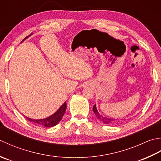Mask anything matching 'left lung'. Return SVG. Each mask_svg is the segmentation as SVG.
Instances as JSON below:
<instances>
[{"label":"left lung","mask_w":161,"mask_h":161,"mask_svg":"<svg viewBox=\"0 0 161 161\" xmlns=\"http://www.w3.org/2000/svg\"><path fill=\"white\" fill-rule=\"evenodd\" d=\"M93 111L94 113L95 114V115L97 116V117L98 118V119H99L100 120L102 121V122L104 123V124H113L114 122V119H110V118H107V117H103L102 115H101V114H99V113H98V111L97 110V107H96V105H94V106H93Z\"/></svg>","instance_id":"left-lung-1"}]
</instances>
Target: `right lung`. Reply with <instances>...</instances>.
<instances>
[{
    "instance_id": "right-lung-1",
    "label": "right lung",
    "mask_w": 161,
    "mask_h": 161,
    "mask_svg": "<svg viewBox=\"0 0 161 161\" xmlns=\"http://www.w3.org/2000/svg\"><path fill=\"white\" fill-rule=\"evenodd\" d=\"M28 37V36H27L25 38H27ZM66 109H67V103L66 102H64L63 105H62V106L58 110L56 113H55L53 115L46 118V119H32L28 117H25V118L28 121H30L31 122L37 124V125L44 126L45 127H52V126H54L55 125H56V124L62 119V118L63 117Z\"/></svg>"
}]
</instances>
